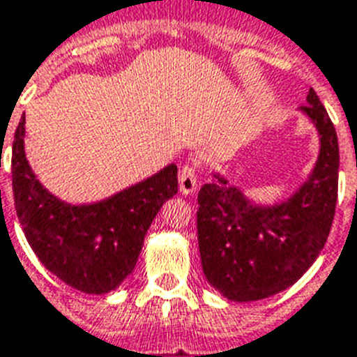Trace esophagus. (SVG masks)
<instances>
[{"mask_svg":"<svg viewBox=\"0 0 357 357\" xmlns=\"http://www.w3.org/2000/svg\"><path fill=\"white\" fill-rule=\"evenodd\" d=\"M197 187L196 165L187 163L179 170V190L183 194H192Z\"/></svg>","mask_w":357,"mask_h":357,"instance_id":"obj_1","label":"esophagus"}]
</instances>
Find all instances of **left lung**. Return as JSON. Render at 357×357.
<instances>
[{
	"mask_svg": "<svg viewBox=\"0 0 357 357\" xmlns=\"http://www.w3.org/2000/svg\"><path fill=\"white\" fill-rule=\"evenodd\" d=\"M301 110L316 125L321 149L312 174L289 199L256 205L220 174L197 194L203 272L232 301H257L294 285L331 232L340 170L336 128L314 89Z\"/></svg>",
	"mask_w": 357,
	"mask_h": 357,
	"instance_id": "1",
	"label": "left lung"
}]
</instances>
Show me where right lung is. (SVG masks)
Returning <instances> with one entry per match:
<instances>
[{
  "instance_id": "add662e5",
  "label": "right lung",
  "mask_w": 357,
  "mask_h": 357,
  "mask_svg": "<svg viewBox=\"0 0 357 357\" xmlns=\"http://www.w3.org/2000/svg\"><path fill=\"white\" fill-rule=\"evenodd\" d=\"M25 116L12 143V190L25 238L45 268L86 294L118 289L136 266L163 203L178 192V167L92 205H68L38 181L25 158Z\"/></svg>"
}]
</instances>
